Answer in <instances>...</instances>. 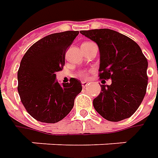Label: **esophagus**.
I'll use <instances>...</instances> for the list:
<instances>
[{"instance_id":"34e87169","label":"esophagus","mask_w":158,"mask_h":158,"mask_svg":"<svg viewBox=\"0 0 158 158\" xmlns=\"http://www.w3.org/2000/svg\"><path fill=\"white\" fill-rule=\"evenodd\" d=\"M88 84H89V82H87V81H82V86L83 87V88H85Z\"/></svg>"}]
</instances>
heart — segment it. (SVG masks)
I'll return each instance as SVG.
<instances>
[{"instance_id":"1","label":"heart","mask_w":158,"mask_h":158,"mask_svg":"<svg viewBox=\"0 0 158 158\" xmlns=\"http://www.w3.org/2000/svg\"><path fill=\"white\" fill-rule=\"evenodd\" d=\"M79 76H81L82 78H85V77L87 76V74H86V73H84V72H81V73L79 74Z\"/></svg>"}]
</instances>
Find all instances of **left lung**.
I'll return each instance as SVG.
<instances>
[{
    "instance_id": "1",
    "label": "left lung",
    "mask_w": 158,
    "mask_h": 158,
    "mask_svg": "<svg viewBox=\"0 0 158 158\" xmlns=\"http://www.w3.org/2000/svg\"><path fill=\"white\" fill-rule=\"evenodd\" d=\"M80 32L98 46L100 79H112L111 85H101L102 92L93 100L95 110L109 121L129 118L142 104L148 85V60L141 47L110 29Z\"/></svg>"
}]
</instances>
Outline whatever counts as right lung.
Listing matches in <instances>:
<instances>
[{"label":"right lung","mask_w":158,"mask_h":158,"mask_svg":"<svg viewBox=\"0 0 158 158\" xmlns=\"http://www.w3.org/2000/svg\"><path fill=\"white\" fill-rule=\"evenodd\" d=\"M79 34L68 31L47 35L31 46L17 72V90L28 113L40 122L56 123L72 110L82 83L71 78L60 84L56 72L65 64V53Z\"/></svg>","instance_id":"add662e5"}]
</instances>
